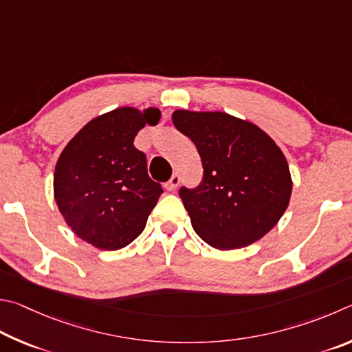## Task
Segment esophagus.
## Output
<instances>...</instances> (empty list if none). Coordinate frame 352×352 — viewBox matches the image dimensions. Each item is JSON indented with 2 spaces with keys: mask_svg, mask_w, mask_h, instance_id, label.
<instances>
[{
  "mask_svg": "<svg viewBox=\"0 0 352 352\" xmlns=\"http://www.w3.org/2000/svg\"><path fill=\"white\" fill-rule=\"evenodd\" d=\"M179 182H181V176L177 175V173H175V175L171 176V179L166 182V190H170V192H175L177 186H179Z\"/></svg>",
  "mask_w": 352,
  "mask_h": 352,
  "instance_id": "1",
  "label": "esophagus"
}]
</instances>
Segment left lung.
Here are the masks:
<instances>
[{
  "label": "left lung",
  "mask_w": 352,
  "mask_h": 352,
  "mask_svg": "<svg viewBox=\"0 0 352 352\" xmlns=\"http://www.w3.org/2000/svg\"><path fill=\"white\" fill-rule=\"evenodd\" d=\"M173 123L192 139L204 168L196 188L179 190L195 232L219 250L241 249L274 229L292 193L287 160L255 123L221 111L177 109Z\"/></svg>",
  "instance_id": "8db88e82"
}]
</instances>
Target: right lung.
<instances>
[{"mask_svg":"<svg viewBox=\"0 0 352 352\" xmlns=\"http://www.w3.org/2000/svg\"><path fill=\"white\" fill-rule=\"evenodd\" d=\"M157 108L122 107L89 120L61 151L54 198L76 235L102 250L133 243L164 188L151 181L134 138L157 125Z\"/></svg>","mask_w":352,"mask_h":352,"instance_id":"1","label":"right lung"}]
</instances>
